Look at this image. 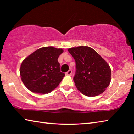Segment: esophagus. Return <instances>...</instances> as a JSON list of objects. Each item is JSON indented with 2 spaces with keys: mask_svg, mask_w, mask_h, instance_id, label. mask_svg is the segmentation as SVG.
Masks as SVG:
<instances>
[{
  "mask_svg": "<svg viewBox=\"0 0 134 134\" xmlns=\"http://www.w3.org/2000/svg\"><path fill=\"white\" fill-rule=\"evenodd\" d=\"M71 74H72V71L71 70H69V71H68L66 73H65V74L67 76H71Z\"/></svg>",
  "mask_w": 134,
  "mask_h": 134,
  "instance_id": "1",
  "label": "esophagus"
}]
</instances>
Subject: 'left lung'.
<instances>
[{
  "label": "left lung",
  "mask_w": 134,
  "mask_h": 134,
  "mask_svg": "<svg viewBox=\"0 0 134 134\" xmlns=\"http://www.w3.org/2000/svg\"><path fill=\"white\" fill-rule=\"evenodd\" d=\"M68 51L76 62L73 80L77 89L89 97L102 93L111 80V69L108 63L89 47H72Z\"/></svg>",
  "instance_id": "1"
}]
</instances>
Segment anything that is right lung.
Masks as SVG:
<instances>
[{"mask_svg":"<svg viewBox=\"0 0 134 134\" xmlns=\"http://www.w3.org/2000/svg\"><path fill=\"white\" fill-rule=\"evenodd\" d=\"M64 50L53 47L37 49L22 62L20 76L24 85L37 93H50L59 85L65 76L60 72L58 57Z\"/></svg>","mask_w":134,"mask_h":134,"instance_id":"right-lung-1","label":"right lung"}]
</instances>
